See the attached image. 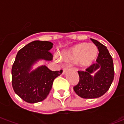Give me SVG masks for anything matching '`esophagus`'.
Returning <instances> with one entry per match:
<instances>
[{
    "label": "esophagus",
    "mask_w": 124,
    "mask_h": 124,
    "mask_svg": "<svg viewBox=\"0 0 124 124\" xmlns=\"http://www.w3.org/2000/svg\"><path fill=\"white\" fill-rule=\"evenodd\" d=\"M67 69H68L67 67H65L63 68V74H65V73H66V72Z\"/></svg>",
    "instance_id": "34e87169"
}]
</instances>
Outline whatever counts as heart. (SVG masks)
Listing matches in <instances>:
<instances>
[{
    "instance_id": "obj_1",
    "label": "heart",
    "mask_w": 124,
    "mask_h": 124,
    "mask_svg": "<svg viewBox=\"0 0 124 124\" xmlns=\"http://www.w3.org/2000/svg\"><path fill=\"white\" fill-rule=\"evenodd\" d=\"M97 55L98 48L93 44L81 43L62 51L60 57L66 62H76L80 68H86L92 64ZM54 59L58 62L61 61L58 55L54 56Z\"/></svg>"
}]
</instances>
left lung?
Here are the masks:
<instances>
[{
    "label": "left lung",
    "mask_w": 124,
    "mask_h": 124,
    "mask_svg": "<svg viewBox=\"0 0 124 124\" xmlns=\"http://www.w3.org/2000/svg\"><path fill=\"white\" fill-rule=\"evenodd\" d=\"M91 40L98 49L96 63H93L85 71H78L79 82L74 87L77 95L86 99L103 96L109 90L114 78L113 60L108 50L98 41L92 38Z\"/></svg>",
    "instance_id": "8db88e82"
}]
</instances>
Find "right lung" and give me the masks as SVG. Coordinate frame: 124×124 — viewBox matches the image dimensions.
Here are the masks:
<instances>
[{
    "label": "right lung",
    "instance_id": "add662e5",
    "mask_svg": "<svg viewBox=\"0 0 124 124\" xmlns=\"http://www.w3.org/2000/svg\"><path fill=\"white\" fill-rule=\"evenodd\" d=\"M52 46L48 41L35 40L18 52L12 67V85L24 101L34 104L46 99L54 80L62 73V70L52 71L45 65L31 70L40 60L51 61L53 56L49 50Z\"/></svg>",
    "mask_w": 124,
    "mask_h": 124
}]
</instances>
